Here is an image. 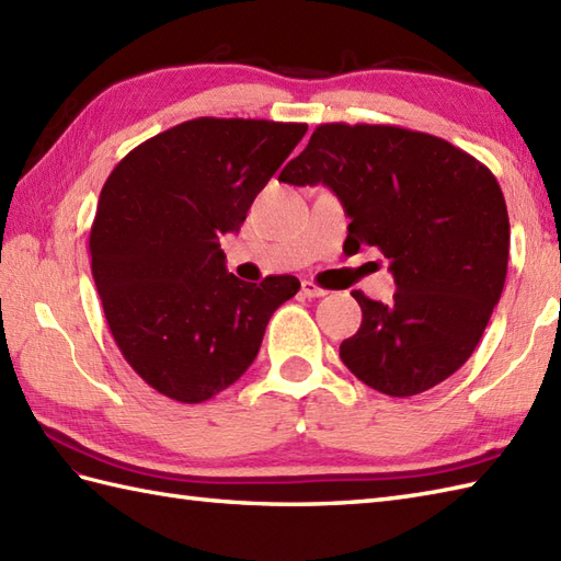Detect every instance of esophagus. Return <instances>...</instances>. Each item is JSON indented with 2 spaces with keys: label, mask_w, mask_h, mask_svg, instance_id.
Listing matches in <instances>:
<instances>
[{
  "label": "esophagus",
  "mask_w": 561,
  "mask_h": 561,
  "mask_svg": "<svg viewBox=\"0 0 561 561\" xmlns=\"http://www.w3.org/2000/svg\"><path fill=\"white\" fill-rule=\"evenodd\" d=\"M301 294L306 299H320V296H325L328 291L323 287H318L316 282H301Z\"/></svg>",
  "instance_id": "34e87169"
}]
</instances>
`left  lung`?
<instances>
[{
	"instance_id": "left-lung-1",
	"label": "left lung",
	"mask_w": 561,
	"mask_h": 561,
	"mask_svg": "<svg viewBox=\"0 0 561 561\" xmlns=\"http://www.w3.org/2000/svg\"><path fill=\"white\" fill-rule=\"evenodd\" d=\"M279 181L323 183L350 214L344 250L390 260L388 304L352 291L362 328L344 366L378 392L410 398L470 359L508 265V211L494 173L450 141L398 125H318Z\"/></svg>"
}]
</instances>
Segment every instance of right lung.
Returning a JSON list of instances; mask_svg holds the SVG:
<instances>
[{
	"label": "right lung",
	"instance_id": "1",
	"mask_svg": "<svg viewBox=\"0 0 561 561\" xmlns=\"http://www.w3.org/2000/svg\"><path fill=\"white\" fill-rule=\"evenodd\" d=\"M306 123L195 117L141 141L105 181L89 253L111 335L161 396L197 404L245 374L291 274L241 282L219 236L306 135Z\"/></svg>",
	"mask_w": 561,
	"mask_h": 561
}]
</instances>
